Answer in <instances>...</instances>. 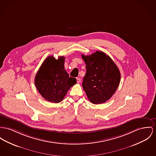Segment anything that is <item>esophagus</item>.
Masks as SVG:
<instances>
[{"label": "esophagus", "mask_w": 156, "mask_h": 156, "mask_svg": "<svg viewBox=\"0 0 156 156\" xmlns=\"http://www.w3.org/2000/svg\"><path fill=\"white\" fill-rule=\"evenodd\" d=\"M76 80H77V83H80L81 80H80V78H78V77H77V78H76Z\"/></svg>", "instance_id": "1"}]
</instances>
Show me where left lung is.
<instances>
[{"instance_id":"obj_1","label":"left lung","mask_w":156,"mask_h":156,"mask_svg":"<svg viewBox=\"0 0 156 156\" xmlns=\"http://www.w3.org/2000/svg\"><path fill=\"white\" fill-rule=\"evenodd\" d=\"M82 57L86 69L82 87L87 98L92 104L105 103L112 96L119 84V69L102 51H97L90 55L82 54Z\"/></svg>"}]
</instances>
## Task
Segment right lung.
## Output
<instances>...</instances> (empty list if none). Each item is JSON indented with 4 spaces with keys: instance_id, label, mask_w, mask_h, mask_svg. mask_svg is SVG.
Segmentation results:
<instances>
[{
    "instance_id": "add662e5",
    "label": "right lung",
    "mask_w": 156,
    "mask_h": 156,
    "mask_svg": "<svg viewBox=\"0 0 156 156\" xmlns=\"http://www.w3.org/2000/svg\"><path fill=\"white\" fill-rule=\"evenodd\" d=\"M64 57L55 59L48 57L42 62L35 77V84L38 92L47 101L59 103L77 80L69 77L64 64Z\"/></svg>"
}]
</instances>
